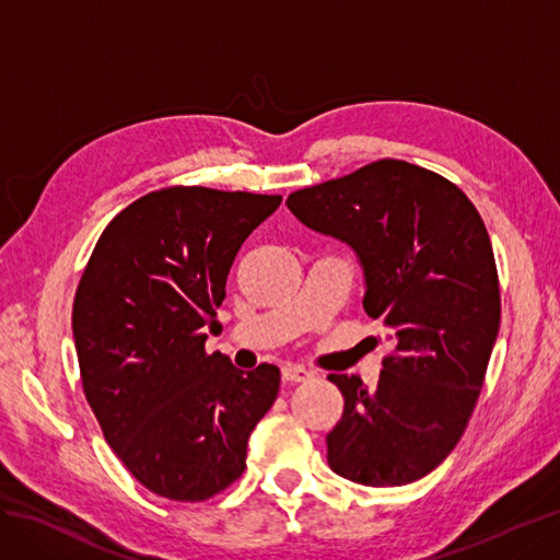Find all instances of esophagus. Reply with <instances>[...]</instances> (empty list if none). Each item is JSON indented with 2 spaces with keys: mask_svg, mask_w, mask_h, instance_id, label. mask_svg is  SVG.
Returning <instances> with one entry per match:
<instances>
[{
  "mask_svg": "<svg viewBox=\"0 0 560 560\" xmlns=\"http://www.w3.org/2000/svg\"><path fill=\"white\" fill-rule=\"evenodd\" d=\"M308 378H313V374H311L308 369H303V366L287 364V366L282 369V381H284V383H306Z\"/></svg>",
  "mask_w": 560,
  "mask_h": 560,
  "instance_id": "obj_1",
  "label": "esophagus"
}]
</instances>
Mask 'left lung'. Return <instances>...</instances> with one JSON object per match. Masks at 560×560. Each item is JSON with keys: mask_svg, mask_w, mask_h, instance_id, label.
Segmentation results:
<instances>
[{"mask_svg": "<svg viewBox=\"0 0 560 560\" xmlns=\"http://www.w3.org/2000/svg\"><path fill=\"white\" fill-rule=\"evenodd\" d=\"M287 208L354 252L364 311L395 343L374 387L329 374L346 411L327 434V463L364 486L418 481L460 442L500 329L481 217L448 179L393 159L301 189Z\"/></svg>", "mask_w": 560, "mask_h": 560, "instance_id": "left-lung-1", "label": "left lung"}]
</instances>
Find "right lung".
Here are the masks:
<instances>
[{
	"label": "right lung",
	"instance_id": "right-lung-1",
	"mask_svg": "<svg viewBox=\"0 0 560 560\" xmlns=\"http://www.w3.org/2000/svg\"><path fill=\"white\" fill-rule=\"evenodd\" d=\"M282 196L173 186L118 212L83 270L72 331L107 444L151 493L208 500L245 471L280 369L206 352L226 276Z\"/></svg>",
	"mask_w": 560,
	"mask_h": 560
}]
</instances>
